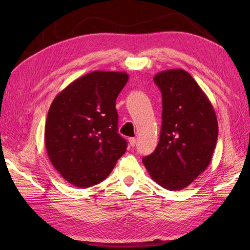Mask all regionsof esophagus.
Segmentation results:
<instances>
[{
  "instance_id": "34e87169",
  "label": "esophagus",
  "mask_w": 250,
  "mask_h": 250,
  "mask_svg": "<svg viewBox=\"0 0 250 250\" xmlns=\"http://www.w3.org/2000/svg\"><path fill=\"white\" fill-rule=\"evenodd\" d=\"M129 144H130L132 147H134V146H135V144H136V140L134 139V137H130V139H129Z\"/></svg>"
}]
</instances>
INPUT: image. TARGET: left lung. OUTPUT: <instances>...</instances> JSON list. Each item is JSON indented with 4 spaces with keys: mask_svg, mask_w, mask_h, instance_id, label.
I'll return each instance as SVG.
<instances>
[{
    "mask_svg": "<svg viewBox=\"0 0 250 250\" xmlns=\"http://www.w3.org/2000/svg\"><path fill=\"white\" fill-rule=\"evenodd\" d=\"M162 94V125L158 146L143 158L150 177L167 190H182L208 167L218 137L215 109L188 72L158 73Z\"/></svg>",
    "mask_w": 250,
    "mask_h": 250,
    "instance_id": "1",
    "label": "left lung"
}]
</instances>
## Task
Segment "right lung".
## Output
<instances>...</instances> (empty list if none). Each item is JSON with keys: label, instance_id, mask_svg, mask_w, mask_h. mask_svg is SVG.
Instances as JSON below:
<instances>
[{"label": "right lung", "instance_id": "right-lung-1", "mask_svg": "<svg viewBox=\"0 0 250 250\" xmlns=\"http://www.w3.org/2000/svg\"><path fill=\"white\" fill-rule=\"evenodd\" d=\"M129 75L94 71L77 78L52 101L45 145L52 166L79 188L100 184L126 150L118 134L116 99Z\"/></svg>", "mask_w": 250, "mask_h": 250}]
</instances>
